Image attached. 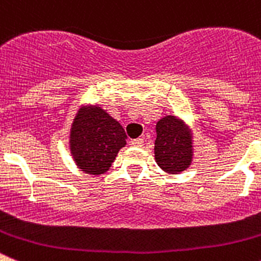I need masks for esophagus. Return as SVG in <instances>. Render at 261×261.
<instances>
[{
    "mask_svg": "<svg viewBox=\"0 0 261 261\" xmlns=\"http://www.w3.org/2000/svg\"><path fill=\"white\" fill-rule=\"evenodd\" d=\"M129 145H130V146L140 147L144 145V140H142V138H136V140H132V141L129 142Z\"/></svg>",
    "mask_w": 261,
    "mask_h": 261,
    "instance_id": "esophagus-1",
    "label": "esophagus"
}]
</instances>
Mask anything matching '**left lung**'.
<instances>
[{"label":"left lung","mask_w":261,"mask_h":261,"mask_svg":"<svg viewBox=\"0 0 261 261\" xmlns=\"http://www.w3.org/2000/svg\"><path fill=\"white\" fill-rule=\"evenodd\" d=\"M154 146L155 161L168 174L184 171L192 161V142L186 126L174 116H166L156 123Z\"/></svg>","instance_id":"left-lung-1"}]
</instances>
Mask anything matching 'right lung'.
Returning a JSON list of instances; mask_svg holds the SVG:
<instances>
[{
	"mask_svg": "<svg viewBox=\"0 0 261 261\" xmlns=\"http://www.w3.org/2000/svg\"><path fill=\"white\" fill-rule=\"evenodd\" d=\"M125 137L121 125L100 108L80 110L71 126V154L82 171L103 174L125 146Z\"/></svg>",
	"mask_w": 261,
	"mask_h": 261,
	"instance_id": "1",
	"label": "right lung"
}]
</instances>
